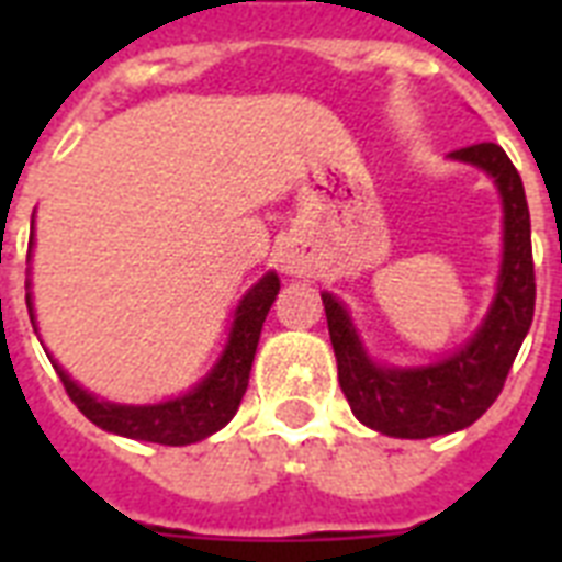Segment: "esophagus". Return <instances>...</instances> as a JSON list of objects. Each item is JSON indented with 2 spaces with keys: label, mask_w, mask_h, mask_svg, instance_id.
<instances>
[{
  "label": "esophagus",
  "mask_w": 562,
  "mask_h": 562,
  "mask_svg": "<svg viewBox=\"0 0 562 562\" xmlns=\"http://www.w3.org/2000/svg\"><path fill=\"white\" fill-rule=\"evenodd\" d=\"M280 268L289 273V277H308V273H315L317 268L315 250L306 245H300V241H294V245H289L285 250H282Z\"/></svg>",
  "instance_id": "34e87169"
}]
</instances>
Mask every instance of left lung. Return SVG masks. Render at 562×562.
<instances>
[{
  "mask_svg": "<svg viewBox=\"0 0 562 562\" xmlns=\"http://www.w3.org/2000/svg\"><path fill=\"white\" fill-rule=\"evenodd\" d=\"M449 160L490 175L502 198V265L479 329L440 361L393 368L370 356L350 308L329 291L321 294L344 396L359 423L387 437L426 440L472 426L505 387L533 321L531 215L519 171L496 143L470 145L449 154Z\"/></svg>",
  "mask_w": 562,
  "mask_h": 562,
  "instance_id": "1",
  "label": "left lung"
}]
</instances>
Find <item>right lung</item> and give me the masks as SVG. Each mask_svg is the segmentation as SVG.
<instances>
[{"instance_id": "right-lung-1", "label": "right lung", "mask_w": 562, "mask_h": 562, "mask_svg": "<svg viewBox=\"0 0 562 562\" xmlns=\"http://www.w3.org/2000/svg\"><path fill=\"white\" fill-rule=\"evenodd\" d=\"M31 247H34V236L29 241V256ZM25 291H29L25 303H29L31 324H34V333H37L31 280L25 282ZM277 294H280V277L273 271L262 273L259 282H254L245 291V297L238 300L233 321H229L227 344H224V350L210 368V373L203 375L198 384H192L187 393L171 396V400L151 402V405H122V402L99 400L95 393L83 391L81 384L52 359V352H46V356L55 364L69 400L78 405V411L90 423L110 431V435L162 446L198 443L203 437L221 431L229 419L236 417L238 402L247 391L250 368H254L256 344H259L265 317L271 312Z\"/></svg>"}]
</instances>
